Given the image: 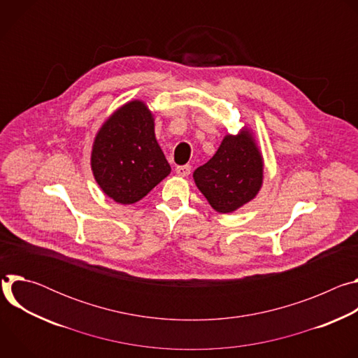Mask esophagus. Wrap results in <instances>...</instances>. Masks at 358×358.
I'll use <instances>...</instances> for the list:
<instances>
[{
    "mask_svg": "<svg viewBox=\"0 0 358 358\" xmlns=\"http://www.w3.org/2000/svg\"><path fill=\"white\" fill-rule=\"evenodd\" d=\"M176 173L180 176V177H187L189 173H191V166L185 164V166H178L176 169Z\"/></svg>",
    "mask_w": 358,
    "mask_h": 358,
    "instance_id": "obj_1",
    "label": "esophagus"
}]
</instances>
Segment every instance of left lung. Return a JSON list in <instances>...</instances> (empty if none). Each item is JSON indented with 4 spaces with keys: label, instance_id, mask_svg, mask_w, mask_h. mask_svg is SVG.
Segmentation results:
<instances>
[{
    "label": "left lung",
    "instance_id": "left-lung-1",
    "mask_svg": "<svg viewBox=\"0 0 358 358\" xmlns=\"http://www.w3.org/2000/svg\"><path fill=\"white\" fill-rule=\"evenodd\" d=\"M198 189L221 213H234L259 192L264 181V160L252 133L242 129L227 134L213 159L194 174Z\"/></svg>",
    "mask_w": 358,
    "mask_h": 358
}]
</instances>
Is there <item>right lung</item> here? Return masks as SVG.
Wrapping results in <instances>:
<instances>
[{"label":"right lung","mask_w":358,"mask_h":358,"mask_svg":"<svg viewBox=\"0 0 358 358\" xmlns=\"http://www.w3.org/2000/svg\"><path fill=\"white\" fill-rule=\"evenodd\" d=\"M90 166L99 187L124 206L140 201L170 174L144 101H129L103 123L93 141Z\"/></svg>","instance_id":"obj_1"}]
</instances>
